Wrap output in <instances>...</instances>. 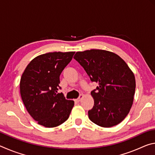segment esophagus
I'll list each match as a JSON object with an SVG mask.
<instances>
[{
    "label": "esophagus",
    "instance_id": "1",
    "mask_svg": "<svg viewBox=\"0 0 155 155\" xmlns=\"http://www.w3.org/2000/svg\"><path fill=\"white\" fill-rule=\"evenodd\" d=\"M83 98V94H81V95L79 96V97H78L77 99L75 100V101L77 102V103H78V102H80L81 101V99H82Z\"/></svg>",
    "mask_w": 155,
    "mask_h": 155
}]
</instances>
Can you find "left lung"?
I'll return each mask as SVG.
<instances>
[{
    "label": "left lung",
    "instance_id": "obj_1",
    "mask_svg": "<svg viewBox=\"0 0 155 155\" xmlns=\"http://www.w3.org/2000/svg\"><path fill=\"white\" fill-rule=\"evenodd\" d=\"M74 58L90 80L98 83L91 92L94 104L88 111L89 118L102 127L118 124L133 103L136 86L133 72L120 56L104 50L77 52Z\"/></svg>",
    "mask_w": 155,
    "mask_h": 155
}]
</instances>
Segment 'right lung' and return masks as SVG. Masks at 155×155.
<instances>
[{
  "label": "right lung",
  "mask_w": 155,
  "mask_h": 155,
  "mask_svg": "<svg viewBox=\"0 0 155 155\" xmlns=\"http://www.w3.org/2000/svg\"><path fill=\"white\" fill-rule=\"evenodd\" d=\"M75 52H54L34 58L26 68L20 83V95L31 116L39 124L52 128L70 116L74 102L57 93L59 77Z\"/></svg>",
  "instance_id": "obj_1"
}]
</instances>
